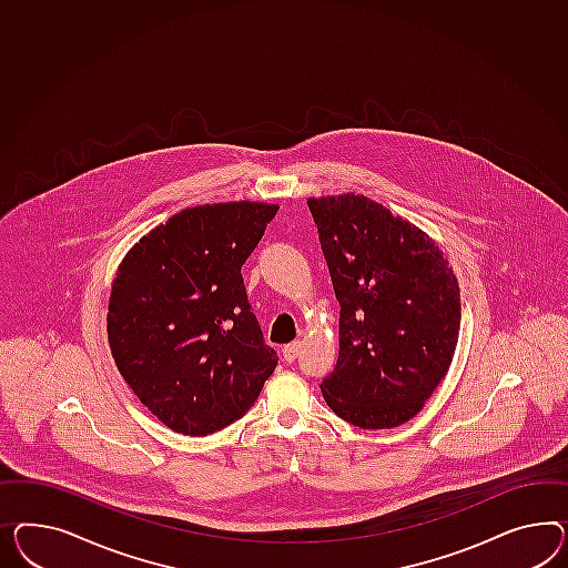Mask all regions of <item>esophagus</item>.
Listing matches in <instances>:
<instances>
[{
    "label": "esophagus",
    "instance_id": "esophagus-1",
    "mask_svg": "<svg viewBox=\"0 0 568 568\" xmlns=\"http://www.w3.org/2000/svg\"><path fill=\"white\" fill-rule=\"evenodd\" d=\"M300 349H302V343H300V341L285 345V349H283V357H285V362H287V364L295 362V357L300 355Z\"/></svg>",
    "mask_w": 568,
    "mask_h": 568
}]
</instances>
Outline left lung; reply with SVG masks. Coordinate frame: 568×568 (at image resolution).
<instances>
[{
    "label": "left lung",
    "instance_id": "left-lung-1",
    "mask_svg": "<svg viewBox=\"0 0 568 568\" xmlns=\"http://www.w3.org/2000/svg\"><path fill=\"white\" fill-rule=\"evenodd\" d=\"M337 295L338 359L321 384L335 414L364 429L422 412L450 368L457 276L414 223L362 194L307 199Z\"/></svg>",
    "mask_w": 568,
    "mask_h": 568
}]
</instances>
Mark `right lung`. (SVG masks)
Segmentation results:
<instances>
[{
  "mask_svg": "<svg viewBox=\"0 0 568 568\" xmlns=\"http://www.w3.org/2000/svg\"><path fill=\"white\" fill-rule=\"evenodd\" d=\"M276 211L247 200L185 209L140 237L113 278L108 337L115 366L178 434L230 426L275 372L242 266Z\"/></svg>",
  "mask_w": 568,
  "mask_h": 568,
  "instance_id": "right-lung-1",
  "label": "right lung"
}]
</instances>
